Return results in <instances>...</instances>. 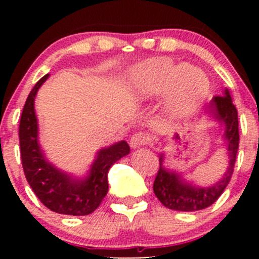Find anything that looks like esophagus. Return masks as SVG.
<instances>
[{"instance_id":"34e87169","label":"esophagus","mask_w":259,"mask_h":259,"mask_svg":"<svg viewBox=\"0 0 259 259\" xmlns=\"http://www.w3.org/2000/svg\"><path fill=\"white\" fill-rule=\"evenodd\" d=\"M148 142H149L148 135L144 134V133H137V134L133 135L132 139H130V146L134 149L139 148V146L148 144Z\"/></svg>"}]
</instances>
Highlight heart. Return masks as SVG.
Wrapping results in <instances>:
<instances>
[{"mask_svg":"<svg viewBox=\"0 0 259 259\" xmlns=\"http://www.w3.org/2000/svg\"><path fill=\"white\" fill-rule=\"evenodd\" d=\"M133 85L142 96H151L169 88V108L174 114L194 110L209 90V81L199 69L178 66L159 57L140 65L133 75Z\"/></svg>","mask_w":259,"mask_h":259,"instance_id":"b5f03b06","label":"heart"}]
</instances>
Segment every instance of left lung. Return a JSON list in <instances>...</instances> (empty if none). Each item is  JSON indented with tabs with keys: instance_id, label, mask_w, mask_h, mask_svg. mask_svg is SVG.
Here are the masks:
<instances>
[{
	"instance_id": "left-lung-1",
	"label": "left lung",
	"mask_w": 259,
	"mask_h": 259,
	"mask_svg": "<svg viewBox=\"0 0 259 259\" xmlns=\"http://www.w3.org/2000/svg\"><path fill=\"white\" fill-rule=\"evenodd\" d=\"M210 111L226 126L224 139L227 140V144H228V170L224 174L223 179L213 187L197 188L184 183L178 174L164 168L163 155H161L159 159L160 168L156 173L153 189L161 204L169 209L182 211L205 209L221 197L228 183L231 182L239 146V129L238 113H237L234 104L232 103L228 90H226L224 95L214 96L210 103Z\"/></svg>"
}]
</instances>
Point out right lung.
I'll return each mask as SVG.
<instances>
[{"mask_svg": "<svg viewBox=\"0 0 259 259\" xmlns=\"http://www.w3.org/2000/svg\"><path fill=\"white\" fill-rule=\"evenodd\" d=\"M49 75L36 82L23 106L20 120V149L23 173L36 197L50 210L67 215H88L100 205L108 193V171L115 161L130 151L126 142H120L99 151L90 176L72 179L45 160L37 143V120L33 101Z\"/></svg>", "mask_w": 259, "mask_h": 259, "instance_id": "obj_1", "label": "right lung"}]
</instances>
